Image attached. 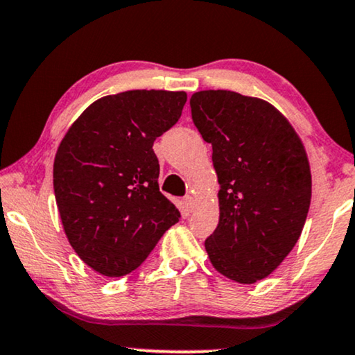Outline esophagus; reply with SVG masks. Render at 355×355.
I'll list each match as a JSON object with an SVG mask.
<instances>
[{
	"label": "esophagus",
	"mask_w": 355,
	"mask_h": 355,
	"mask_svg": "<svg viewBox=\"0 0 355 355\" xmlns=\"http://www.w3.org/2000/svg\"><path fill=\"white\" fill-rule=\"evenodd\" d=\"M184 206H187L188 211H193L194 206H196V199H194V196H191V194H188V196L184 198Z\"/></svg>",
	"instance_id": "esophagus-1"
}]
</instances>
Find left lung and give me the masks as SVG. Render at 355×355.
<instances>
[{"instance_id":"obj_1","label":"left lung","mask_w":355,"mask_h":355,"mask_svg":"<svg viewBox=\"0 0 355 355\" xmlns=\"http://www.w3.org/2000/svg\"><path fill=\"white\" fill-rule=\"evenodd\" d=\"M212 144L220 184L218 225L204 246L212 267L252 284L275 270L301 236L312 196L306 148L288 119L261 98L206 89L189 99Z\"/></svg>"}]
</instances>
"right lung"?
<instances>
[{"label": "right lung", "mask_w": 355, "mask_h": 355, "mask_svg": "<svg viewBox=\"0 0 355 355\" xmlns=\"http://www.w3.org/2000/svg\"><path fill=\"white\" fill-rule=\"evenodd\" d=\"M184 92L132 89L99 98L59 144L54 196L78 257L104 277H123L180 218L159 191L154 139L178 122Z\"/></svg>", "instance_id": "1"}]
</instances>
